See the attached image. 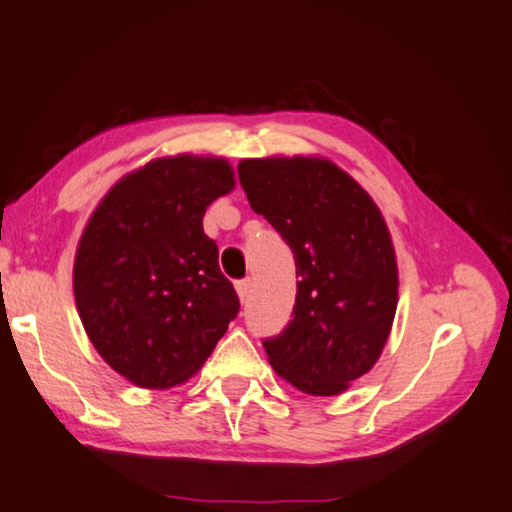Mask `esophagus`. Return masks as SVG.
I'll return each mask as SVG.
<instances>
[{"label": "esophagus", "mask_w": 512, "mask_h": 512, "mask_svg": "<svg viewBox=\"0 0 512 512\" xmlns=\"http://www.w3.org/2000/svg\"><path fill=\"white\" fill-rule=\"evenodd\" d=\"M235 286H237V295H239V300L244 302L246 297H248V293H250V280L246 277V280H239Z\"/></svg>", "instance_id": "esophagus-1"}]
</instances>
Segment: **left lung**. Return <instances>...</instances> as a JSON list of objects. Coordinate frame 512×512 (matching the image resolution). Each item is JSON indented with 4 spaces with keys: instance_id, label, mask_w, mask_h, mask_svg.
Returning a JSON list of instances; mask_svg holds the SVG:
<instances>
[{
    "instance_id": "left-lung-1",
    "label": "left lung",
    "mask_w": 512,
    "mask_h": 512,
    "mask_svg": "<svg viewBox=\"0 0 512 512\" xmlns=\"http://www.w3.org/2000/svg\"><path fill=\"white\" fill-rule=\"evenodd\" d=\"M250 208L293 250V320L264 340L293 387L336 396L376 365L392 331L398 268L385 219L338 165L313 156L237 165Z\"/></svg>"
}]
</instances>
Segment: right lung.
Masks as SVG:
<instances>
[{
	"mask_svg": "<svg viewBox=\"0 0 512 512\" xmlns=\"http://www.w3.org/2000/svg\"><path fill=\"white\" fill-rule=\"evenodd\" d=\"M235 185L224 159L167 156L111 188L82 232L73 293L91 345L138 387L197 374L239 297L203 232L212 201Z\"/></svg>",
	"mask_w": 512,
	"mask_h": 512,
	"instance_id": "add662e5",
	"label": "right lung"
}]
</instances>
